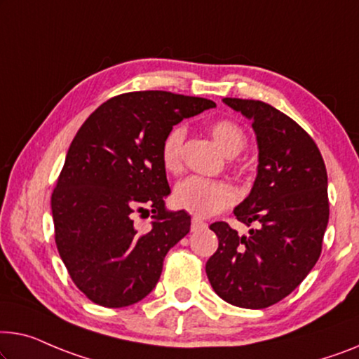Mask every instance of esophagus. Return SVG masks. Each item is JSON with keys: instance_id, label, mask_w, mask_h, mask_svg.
I'll return each mask as SVG.
<instances>
[{"instance_id": "34e87169", "label": "esophagus", "mask_w": 359, "mask_h": 359, "mask_svg": "<svg viewBox=\"0 0 359 359\" xmlns=\"http://www.w3.org/2000/svg\"><path fill=\"white\" fill-rule=\"evenodd\" d=\"M205 227H206V222H203L201 219H198V217H191V226H190L191 232L201 231V229H205Z\"/></svg>"}]
</instances>
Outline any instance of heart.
Here are the masks:
<instances>
[{
	"label": "heart",
	"mask_w": 359,
	"mask_h": 359,
	"mask_svg": "<svg viewBox=\"0 0 359 359\" xmlns=\"http://www.w3.org/2000/svg\"><path fill=\"white\" fill-rule=\"evenodd\" d=\"M210 132L229 156H237L247 147V135L237 122L217 119L210 124ZM187 130L184 126L170 127L161 143V163L168 172L177 174L184 165V143ZM174 203L180 210L198 217H210L221 212L235 201V190L226 182L187 177L175 185Z\"/></svg>",
	"instance_id": "heart-1"
}]
</instances>
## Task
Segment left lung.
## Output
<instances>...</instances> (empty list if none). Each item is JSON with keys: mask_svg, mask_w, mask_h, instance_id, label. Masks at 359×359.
Listing matches in <instances>:
<instances>
[{"mask_svg": "<svg viewBox=\"0 0 359 359\" xmlns=\"http://www.w3.org/2000/svg\"><path fill=\"white\" fill-rule=\"evenodd\" d=\"M224 103L256 132L258 175L233 210L237 221L256 229L245 237L224 221L211 224L219 247L206 274L224 302L263 309L290 295L318 263L329 222L327 170L309 133L287 114L258 100Z\"/></svg>", "mask_w": 359, "mask_h": 359, "instance_id": "obj_1", "label": "left lung"}]
</instances>
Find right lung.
<instances>
[{"instance_id": "obj_1", "label": "right lung", "mask_w": 359, "mask_h": 359, "mask_svg": "<svg viewBox=\"0 0 359 359\" xmlns=\"http://www.w3.org/2000/svg\"><path fill=\"white\" fill-rule=\"evenodd\" d=\"M216 103L170 92H130L98 106L79 128L51 195L56 247L72 282L100 306L124 308L153 290L168 251L190 232L169 212L161 143L170 127ZM154 212L136 232L135 213Z\"/></svg>"}]
</instances>
